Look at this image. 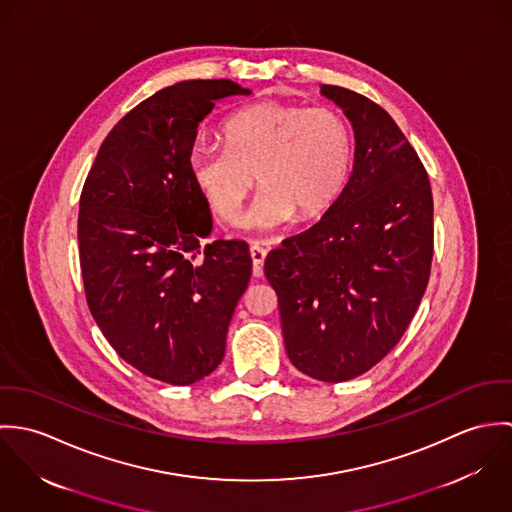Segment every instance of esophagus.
Masks as SVG:
<instances>
[{"label": "esophagus", "instance_id": "esophagus-1", "mask_svg": "<svg viewBox=\"0 0 512 512\" xmlns=\"http://www.w3.org/2000/svg\"><path fill=\"white\" fill-rule=\"evenodd\" d=\"M266 254H268L266 248H262V246H258V244H252V246H250V258H252V274H254V278H260V276H262Z\"/></svg>", "mask_w": 512, "mask_h": 512}]
</instances>
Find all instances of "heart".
<instances>
[{"mask_svg":"<svg viewBox=\"0 0 512 512\" xmlns=\"http://www.w3.org/2000/svg\"><path fill=\"white\" fill-rule=\"evenodd\" d=\"M353 165V132L331 106L260 102L224 126V147H197L189 167L215 215L234 224L254 187H262L246 224L274 228L297 213L319 219L343 193Z\"/></svg>","mask_w":512,"mask_h":512,"instance_id":"heart-1","label":"heart"}]
</instances>
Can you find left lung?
<instances>
[{
	"mask_svg": "<svg viewBox=\"0 0 512 512\" xmlns=\"http://www.w3.org/2000/svg\"><path fill=\"white\" fill-rule=\"evenodd\" d=\"M321 92L353 122V173L317 224L268 254L264 274L293 366L345 382L380 363L418 311L432 270L434 199L426 167L384 108L343 86Z\"/></svg>",
	"mask_w": 512,
	"mask_h": 512,
	"instance_id": "8db88e82",
	"label": "left lung"
}]
</instances>
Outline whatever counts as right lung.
<instances>
[{"instance_id":"obj_1","label":"right lung","mask_w":512,"mask_h":512,"mask_svg":"<svg viewBox=\"0 0 512 512\" xmlns=\"http://www.w3.org/2000/svg\"><path fill=\"white\" fill-rule=\"evenodd\" d=\"M232 80H185L130 110L86 175L78 254L86 303L114 351L149 378L185 386L224 357L234 307L252 260L242 240L213 230L189 159L199 122Z\"/></svg>"}]
</instances>
